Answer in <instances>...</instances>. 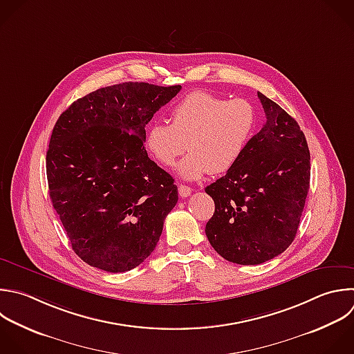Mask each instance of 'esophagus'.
I'll list each match as a JSON object with an SVG mask.
<instances>
[{"label": "esophagus", "instance_id": "1", "mask_svg": "<svg viewBox=\"0 0 354 354\" xmlns=\"http://www.w3.org/2000/svg\"><path fill=\"white\" fill-rule=\"evenodd\" d=\"M191 192H192V189H191L189 187H187V185H178V194H180L181 198H188V196L191 195Z\"/></svg>", "mask_w": 354, "mask_h": 354}]
</instances>
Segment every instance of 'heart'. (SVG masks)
<instances>
[{
	"label": "heart",
	"mask_w": 354,
	"mask_h": 354,
	"mask_svg": "<svg viewBox=\"0 0 354 354\" xmlns=\"http://www.w3.org/2000/svg\"><path fill=\"white\" fill-rule=\"evenodd\" d=\"M257 123L254 106L242 98L227 100L194 91L171 109V123L153 122L144 137L147 152L160 165L173 166L176 159L191 151L177 166L184 180L231 170L243 155Z\"/></svg>",
	"instance_id": "b5f03b06"
}]
</instances>
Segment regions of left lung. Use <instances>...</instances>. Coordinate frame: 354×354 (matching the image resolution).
<instances>
[{
  "mask_svg": "<svg viewBox=\"0 0 354 354\" xmlns=\"http://www.w3.org/2000/svg\"><path fill=\"white\" fill-rule=\"evenodd\" d=\"M257 97L266 124L238 163L205 188L216 206L206 236L221 257L243 266L271 260L293 242L310 187V152L297 122Z\"/></svg>",
  "mask_w": 354,
  "mask_h": 354,
  "instance_id": "1",
  "label": "left lung"
}]
</instances>
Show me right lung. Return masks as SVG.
<instances>
[{"mask_svg":"<svg viewBox=\"0 0 354 354\" xmlns=\"http://www.w3.org/2000/svg\"><path fill=\"white\" fill-rule=\"evenodd\" d=\"M180 90L109 86L79 98L55 123L47 151L50 198L87 264L124 272L153 252L178 191L148 158L145 126Z\"/></svg>","mask_w":354,"mask_h":354,"instance_id":"1","label":"right lung"}]
</instances>
